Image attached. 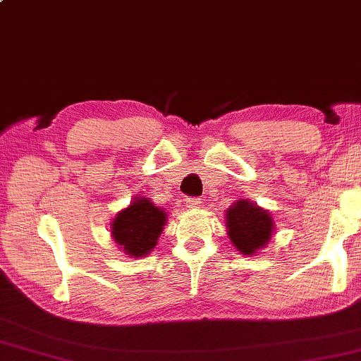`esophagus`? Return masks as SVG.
<instances>
[{
	"label": "esophagus",
	"instance_id": "34e87169",
	"mask_svg": "<svg viewBox=\"0 0 361 361\" xmlns=\"http://www.w3.org/2000/svg\"><path fill=\"white\" fill-rule=\"evenodd\" d=\"M201 203H203V201H201L200 198H188L186 200L188 207H200Z\"/></svg>",
	"mask_w": 361,
	"mask_h": 361
}]
</instances>
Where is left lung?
<instances>
[{"label": "left lung", "mask_w": 361, "mask_h": 361, "mask_svg": "<svg viewBox=\"0 0 361 361\" xmlns=\"http://www.w3.org/2000/svg\"><path fill=\"white\" fill-rule=\"evenodd\" d=\"M226 228L237 250L243 255H254L272 238L274 219L254 201L238 200L226 211Z\"/></svg>", "instance_id": "left-lung-1"}]
</instances>
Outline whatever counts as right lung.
<instances>
[{
    "mask_svg": "<svg viewBox=\"0 0 361 361\" xmlns=\"http://www.w3.org/2000/svg\"><path fill=\"white\" fill-rule=\"evenodd\" d=\"M166 220L163 209L154 206L146 197H138L116 214L111 233L124 254L133 258L145 257L157 246Z\"/></svg>",
    "mask_w": 361,
    "mask_h": 361,
    "instance_id": "1",
    "label": "right lung"
}]
</instances>
